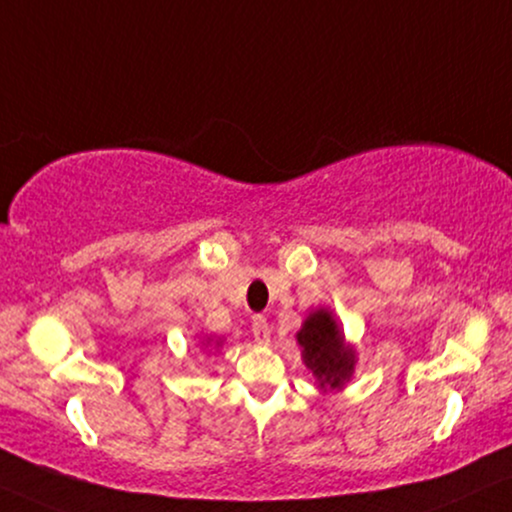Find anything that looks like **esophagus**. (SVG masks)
Listing matches in <instances>:
<instances>
[{"label":"esophagus","instance_id":"34e87169","mask_svg":"<svg viewBox=\"0 0 512 512\" xmlns=\"http://www.w3.org/2000/svg\"><path fill=\"white\" fill-rule=\"evenodd\" d=\"M252 335H255V340L260 342V345H267L269 338H271V328H269V321L264 319V316H252Z\"/></svg>","mask_w":512,"mask_h":512}]
</instances>
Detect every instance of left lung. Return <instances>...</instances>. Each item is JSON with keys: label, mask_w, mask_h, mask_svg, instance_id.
Masks as SVG:
<instances>
[{"label": "left lung", "mask_w": 512, "mask_h": 512, "mask_svg": "<svg viewBox=\"0 0 512 512\" xmlns=\"http://www.w3.org/2000/svg\"><path fill=\"white\" fill-rule=\"evenodd\" d=\"M304 364L312 368L321 387H340L352 375L354 352L345 347L340 328L326 309L309 314L297 333Z\"/></svg>", "instance_id": "1"}]
</instances>
